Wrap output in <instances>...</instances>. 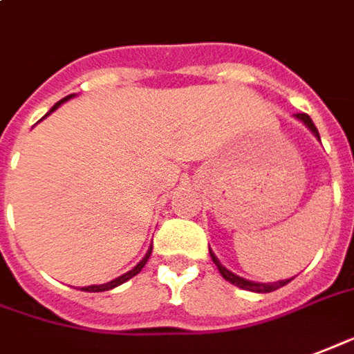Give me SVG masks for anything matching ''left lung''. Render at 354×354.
Instances as JSON below:
<instances>
[{"label": "left lung", "mask_w": 354, "mask_h": 354, "mask_svg": "<svg viewBox=\"0 0 354 354\" xmlns=\"http://www.w3.org/2000/svg\"><path fill=\"white\" fill-rule=\"evenodd\" d=\"M296 118L306 124L309 130L315 133V138L321 141V136H319V131H317V128H315L313 120L309 118V115H306V113H298V115H296ZM209 254H211V259H213V262H215V266L218 268V272H221V275H223L224 279L230 281L232 285L239 286V288H243V290H251V292H273V290H277V288L285 286L286 283H290V281L294 279V277H290V279L273 281V283H257V281L243 279V277H239V275H236V273H232L230 270H226V268L221 264V260L216 259L215 254H213V251H211V249H209Z\"/></svg>", "instance_id": "left-lung-1"}]
</instances>
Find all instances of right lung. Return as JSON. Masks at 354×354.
I'll return each mask as SVG.
<instances>
[{"label":"right lung","instance_id":"1","mask_svg":"<svg viewBox=\"0 0 354 354\" xmlns=\"http://www.w3.org/2000/svg\"><path fill=\"white\" fill-rule=\"evenodd\" d=\"M73 95H75V94L66 95V97H64V100H60V102H58V103H54V107H53V109H50V111H48V113H46V115H50V113H53V111L58 109V107H60L62 103H64V102H68V100H71V97H73ZM46 115H45V117H46ZM151 252H152V245H151V247H149V251H147V254H145V257H143V260H141V262H139V264L136 266V268H133V270H130V272H128V273H124V275H120V277H117V279L109 281V283H103V285L82 286L81 290H84V292H105V290H111V288H115V286L122 285V283H126V281L131 279V277H136V275H138V273L141 272V270H143V266L147 264V260H149V257H151Z\"/></svg>","mask_w":354,"mask_h":354}]
</instances>
